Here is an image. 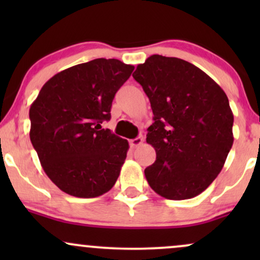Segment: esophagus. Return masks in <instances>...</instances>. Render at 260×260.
<instances>
[{
    "label": "esophagus",
    "instance_id": "34e87169",
    "mask_svg": "<svg viewBox=\"0 0 260 260\" xmlns=\"http://www.w3.org/2000/svg\"><path fill=\"white\" fill-rule=\"evenodd\" d=\"M142 143H143V138H142V137H137V138L129 140V144H131V147H132V148L139 147V145L142 144Z\"/></svg>",
    "mask_w": 260,
    "mask_h": 260
}]
</instances>
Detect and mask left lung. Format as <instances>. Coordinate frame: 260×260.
Segmentation results:
<instances>
[{"label": "left lung", "instance_id": "8db88e82", "mask_svg": "<svg viewBox=\"0 0 260 260\" xmlns=\"http://www.w3.org/2000/svg\"><path fill=\"white\" fill-rule=\"evenodd\" d=\"M133 78L154 113L147 143L156 160L144 170L149 186L172 201L201 194L234 144V113L225 91L194 64L161 55L137 66Z\"/></svg>", "mask_w": 260, "mask_h": 260}]
</instances>
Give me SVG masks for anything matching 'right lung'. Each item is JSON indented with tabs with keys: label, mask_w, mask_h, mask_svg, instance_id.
I'll use <instances>...</instances> for the list:
<instances>
[{
	"label": "right lung",
	"mask_w": 260,
	"mask_h": 260,
	"mask_svg": "<svg viewBox=\"0 0 260 260\" xmlns=\"http://www.w3.org/2000/svg\"><path fill=\"white\" fill-rule=\"evenodd\" d=\"M133 66L96 58L45 83L29 110L30 140L45 174L67 194L95 198L120 176L129 145L101 128Z\"/></svg>",
	"instance_id": "1"
}]
</instances>
